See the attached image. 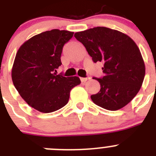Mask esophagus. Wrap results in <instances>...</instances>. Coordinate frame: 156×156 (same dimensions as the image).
<instances>
[{
  "label": "esophagus",
  "mask_w": 156,
  "mask_h": 156,
  "mask_svg": "<svg viewBox=\"0 0 156 156\" xmlns=\"http://www.w3.org/2000/svg\"><path fill=\"white\" fill-rule=\"evenodd\" d=\"M88 79H89V78H87V77H83V78H80V80H81V82L85 83Z\"/></svg>",
  "instance_id": "esophagus-1"
}]
</instances>
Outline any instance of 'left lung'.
I'll use <instances>...</instances> for the list:
<instances>
[{
  "label": "left lung",
  "mask_w": 156,
  "mask_h": 156,
  "mask_svg": "<svg viewBox=\"0 0 156 156\" xmlns=\"http://www.w3.org/2000/svg\"><path fill=\"white\" fill-rule=\"evenodd\" d=\"M74 37L94 62L104 63V76L93 77L101 85L100 91L90 96L93 102L110 111L123 108L138 93L145 75L138 47L129 36L107 27L77 32Z\"/></svg>",
  "instance_id": "left-lung-1"
}]
</instances>
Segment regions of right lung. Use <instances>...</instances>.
I'll return each instance as SVG.
<instances>
[{
    "label": "right lung",
    "mask_w": 156,
    "mask_h": 156,
    "mask_svg": "<svg viewBox=\"0 0 156 156\" xmlns=\"http://www.w3.org/2000/svg\"><path fill=\"white\" fill-rule=\"evenodd\" d=\"M73 32L52 30L34 36L19 48L12 78L20 96L32 108L48 113L64 107L70 90L80 83L77 76L57 75L61 55Z\"/></svg>",
    "instance_id": "add662e5"
}]
</instances>
